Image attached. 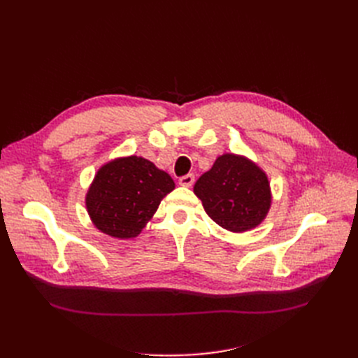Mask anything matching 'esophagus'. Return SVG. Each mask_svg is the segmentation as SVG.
Segmentation results:
<instances>
[{"instance_id": "obj_1", "label": "esophagus", "mask_w": 358, "mask_h": 358, "mask_svg": "<svg viewBox=\"0 0 358 358\" xmlns=\"http://www.w3.org/2000/svg\"><path fill=\"white\" fill-rule=\"evenodd\" d=\"M194 180H196V176L191 175V173H188V175H185V176H180L179 178V183H180L182 187H191L192 183H194Z\"/></svg>"}]
</instances>
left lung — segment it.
Segmentation results:
<instances>
[{
	"label": "left lung",
	"instance_id": "8db88e82",
	"mask_svg": "<svg viewBox=\"0 0 358 358\" xmlns=\"http://www.w3.org/2000/svg\"><path fill=\"white\" fill-rule=\"evenodd\" d=\"M194 192L216 224L236 233L262 222L272 201L264 171L233 154L216 158L212 169L196 182Z\"/></svg>",
	"mask_w": 358,
	"mask_h": 358
}]
</instances>
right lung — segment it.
<instances>
[{
  "mask_svg": "<svg viewBox=\"0 0 358 358\" xmlns=\"http://www.w3.org/2000/svg\"><path fill=\"white\" fill-rule=\"evenodd\" d=\"M175 182L166 171L140 157L103 166L86 196V209L96 229L112 237H136L152 218Z\"/></svg>",
  "mask_w": 358,
  "mask_h": 358,
  "instance_id": "obj_1",
  "label": "right lung"
}]
</instances>
